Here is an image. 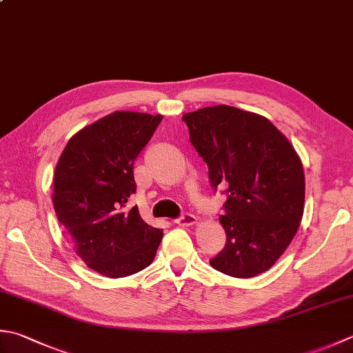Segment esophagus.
I'll return each instance as SVG.
<instances>
[{
    "label": "esophagus",
    "instance_id": "obj_1",
    "mask_svg": "<svg viewBox=\"0 0 353 353\" xmlns=\"http://www.w3.org/2000/svg\"><path fill=\"white\" fill-rule=\"evenodd\" d=\"M174 223L179 225V226H190V225L197 223V217L194 216V214L183 212V214H181V216H179V217L174 220Z\"/></svg>",
    "mask_w": 353,
    "mask_h": 353
}]
</instances>
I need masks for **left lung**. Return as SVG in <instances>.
Masks as SVG:
<instances>
[{
  "label": "left lung",
  "mask_w": 353,
  "mask_h": 353,
  "mask_svg": "<svg viewBox=\"0 0 353 353\" xmlns=\"http://www.w3.org/2000/svg\"><path fill=\"white\" fill-rule=\"evenodd\" d=\"M190 141L226 194V245L210 260L237 279L268 271L285 252L305 210V172L289 141L266 117L230 105L183 114Z\"/></svg>",
  "instance_id": "left-lung-1"
}]
</instances>
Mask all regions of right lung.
Returning a JSON list of instances; mask_svg holds the SVG:
<instances>
[{"instance_id":"obj_1","label":"right lung","mask_w":353,"mask_h":353,"mask_svg":"<svg viewBox=\"0 0 353 353\" xmlns=\"http://www.w3.org/2000/svg\"><path fill=\"white\" fill-rule=\"evenodd\" d=\"M162 121L161 114L114 112L76 133L54 171L53 206L76 254L108 279L151 265L163 232L145 223L137 206L134 162Z\"/></svg>"}]
</instances>
